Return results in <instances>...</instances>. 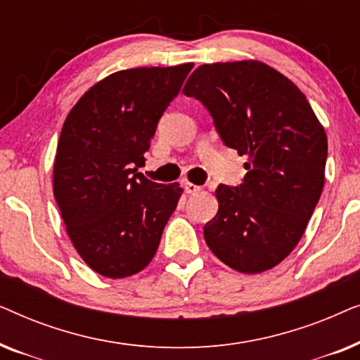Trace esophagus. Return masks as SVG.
<instances>
[{
  "label": "esophagus",
  "mask_w": 360,
  "mask_h": 360,
  "mask_svg": "<svg viewBox=\"0 0 360 360\" xmlns=\"http://www.w3.org/2000/svg\"><path fill=\"white\" fill-rule=\"evenodd\" d=\"M184 188H185L186 193H196V191H200V190H201V186L195 185V184H190V181H185V184H184Z\"/></svg>",
  "instance_id": "1"
}]
</instances>
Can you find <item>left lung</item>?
<instances>
[{
	"label": "left lung",
	"mask_w": 360,
	"mask_h": 360,
	"mask_svg": "<svg viewBox=\"0 0 360 360\" xmlns=\"http://www.w3.org/2000/svg\"><path fill=\"white\" fill-rule=\"evenodd\" d=\"M184 93L208 108L226 146L248 155L243 184L216 188L206 244L240 274L274 269L300 243L321 196L323 124L300 88L259 60L200 65Z\"/></svg>",
	"instance_id": "1"
}]
</instances>
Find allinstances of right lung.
<instances>
[{"label":"right lung","mask_w":360,"mask_h":360,"mask_svg":"<svg viewBox=\"0 0 360 360\" xmlns=\"http://www.w3.org/2000/svg\"><path fill=\"white\" fill-rule=\"evenodd\" d=\"M193 63L139 67L95 83L68 112L53 162V196L85 264L108 278L131 277L157 252L180 184H155L144 165L157 122Z\"/></svg>","instance_id":"obj_1"}]
</instances>
